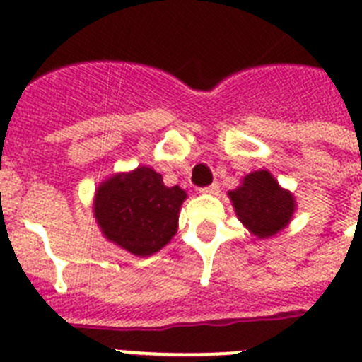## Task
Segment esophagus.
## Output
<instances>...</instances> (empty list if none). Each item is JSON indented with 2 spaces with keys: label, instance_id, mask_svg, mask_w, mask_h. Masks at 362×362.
<instances>
[{
  "label": "esophagus",
  "instance_id": "1",
  "mask_svg": "<svg viewBox=\"0 0 362 362\" xmlns=\"http://www.w3.org/2000/svg\"><path fill=\"white\" fill-rule=\"evenodd\" d=\"M199 191H202L203 194H217V191H219V184H217V182H214V184L206 185V187H202Z\"/></svg>",
  "mask_w": 362,
  "mask_h": 362
}]
</instances>
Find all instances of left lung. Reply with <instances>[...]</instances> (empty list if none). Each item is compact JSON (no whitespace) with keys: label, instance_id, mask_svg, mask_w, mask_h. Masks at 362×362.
Returning a JSON list of instances; mask_svg holds the SVG:
<instances>
[{"label":"left lung","instance_id":"left-lung-1","mask_svg":"<svg viewBox=\"0 0 362 362\" xmlns=\"http://www.w3.org/2000/svg\"><path fill=\"white\" fill-rule=\"evenodd\" d=\"M238 219L259 238L272 237L292 219L296 202L283 191L269 171H255L244 178L237 191L230 192Z\"/></svg>","mask_w":362,"mask_h":362}]
</instances>
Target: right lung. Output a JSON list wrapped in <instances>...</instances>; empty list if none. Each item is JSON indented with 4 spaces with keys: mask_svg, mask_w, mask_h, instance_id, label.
I'll use <instances>...</instances> for the list:
<instances>
[{
    "mask_svg": "<svg viewBox=\"0 0 362 362\" xmlns=\"http://www.w3.org/2000/svg\"><path fill=\"white\" fill-rule=\"evenodd\" d=\"M185 196L178 185L166 187L152 168L139 166L104 182L95 194L93 212L111 242L136 256H150L177 231L178 210Z\"/></svg>",
    "mask_w": 362,
    "mask_h": 362,
    "instance_id": "1",
    "label": "right lung"
}]
</instances>
